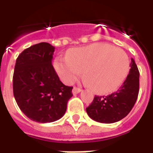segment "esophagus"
Returning a JSON list of instances; mask_svg holds the SVG:
<instances>
[{
    "mask_svg": "<svg viewBox=\"0 0 153 153\" xmlns=\"http://www.w3.org/2000/svg\"><path fill=\"white\" fill-rule=\"evenodd\" d=\"M81 91H82V89H81V88L74 87V88H73V91H72V93H73L74 95H76V94H78V93H79Z\"/></svg>",
    "mask_w": 153,
    "mask_h": 153,
    "instance_id": "34e87169",
    "label": "esophagus"
}]
</instances>
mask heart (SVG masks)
I'll return each mask as SVG.
<instances>
[{"label":"heart","mask_w":153,"mask_h":153,"mask_svg":"<svg viewBox=\"0 0 153 153\" xmlns=\"http://www.w3.org/2000/svg\"><path fill=\"white\" fill-rule=\"evenodd\" d=\"M54 65L65 83H74L83 71V79L90 88L106 94L124 83L129 70V60L122 49L94 43L70 51L67 58H57Z\"/></svg>","instance_id":"b5f03b06"}]
</instances>
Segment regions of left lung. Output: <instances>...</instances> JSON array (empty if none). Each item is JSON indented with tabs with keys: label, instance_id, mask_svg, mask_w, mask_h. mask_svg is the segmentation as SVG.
I'll return each instance as SVG.
<instances>
[{
	"label": "left lung",
	"instance_id": "left-lung-1",
	"mask_svg": "<svg viewBox=\"0 0 153 153\" xmlns=\"http://www.w3.org/2000/svg\"><path fill=\"white\" fill-rule=\"evenodd\" d=\"M125 82L117 92L108 96H95L86 108L90 118L100 123H115L125 118L134 106L139 91V71L134 59Z\"/></svg>",
	"mask_w": 153,
	"mask_h": 153
}]
</instances>
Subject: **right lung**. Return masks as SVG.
Returning a JSON list of instances; mask_svg holds the SVG:
<instances>
[{"label":"right lung","mask_w":153,"mask_h":153,"mask_svg":"<svg viewBox=\"0 0 153 153\" xmlns=\"http://www.w3.org/2000/svg\"><path fill=\"white\" fill-rule=\"evenodd\" d=\"M55 47L47 42L33 45L19 55L13 75V93L19 109L39 123L60 119L66 111L73 87L65 86L54 70Z\"/></svg>","instance_id":"1"}]
</instances>
